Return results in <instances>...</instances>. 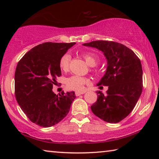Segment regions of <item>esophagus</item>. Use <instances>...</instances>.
<instances>
[{
    "instance_id": "1",
    "label": "esophagus",
    "mask_w": 159,
    "mask_h": 159,
    "mask_svg": "<svg viewBox=\"0 0 159 159\" xmlns=\"http://www.w3.org/2000/svg\"><path fill=\"white\" fill-rule=\"evenodd\" d=\"M85 92H76V96H79L80 95H83V94H84Z\"/></svg>"
}]
</instances>
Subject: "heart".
<instances>
[{"label": "heart", "mask_w": 159, "mask_h": 159, "mask_svg": "<svg viewBox=\"0 0 159 159\" xmlns=\"http://www.w3.org/2000/svg\"><path fill=\"white\" fill-rule=\"evenodd\" d=\"M82 56L86 63L90 66H95L98 63L99 57L95 53L86 52H83ZM70 60H71V56L69 55V54L66 53L61 56L60 60V63H59L60 69L63 71H66L69 69ZM88 82V80L86 78L74 75L67 79L66 86L69 89L76 91H82L84 88V85Z\"/></svg>", "instance_id": "obj_1"}]
</instances>
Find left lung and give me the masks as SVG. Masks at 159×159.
Here are the masks:
<instances>
[{
  "mask_svg": "<svg viewBox=\"0 0 159 159\" xmlns=\"http://www.w3.org/2000/svg\"><path fill=\"white\" fill-rule=\"evenodd\" d=\"M103 52L106 73L97 85L108 86L106 95L97 91L98 100L91 106L94 114L107 123H116L133 111L142 91L141 61L133 50L114 41H95L83 44Z\"/></svg>",
  "mask_w": 159,
  "mask_h": 159,
  "instance_id": "obj_1",
  "label": "left lung"
}]
</instances>
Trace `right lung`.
I'll return each mask as SVG.
<instances>
[{"instance_id":"1","label":"right lung","mask_w":159,"mask_h":159,"mask_svg":"<svg viewBox=\"0 0 159 159\" xmlns=\"http://www.w3.org/2000/svg\"><path fill=\"white\" fill-rule=\"evenodd\" d=\"M76 43H44L26 52L19 61L15 74L16 99L31 122L51 127L68 114L74 92L53 93V85L61 75L60 60Z\"/></svg>"}]
</instances>
